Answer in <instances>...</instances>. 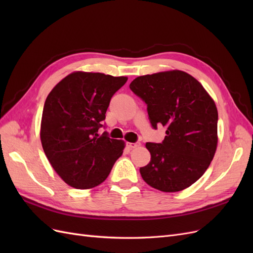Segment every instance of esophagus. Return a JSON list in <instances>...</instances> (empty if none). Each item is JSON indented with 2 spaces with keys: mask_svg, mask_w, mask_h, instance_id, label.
I'll list each match as a JSON object with an SVG mask.
<instances>
[{
  "mask_svg": "<svg viewBox=\"0 0 253 253\" xmlns=\"http://www.w3.org/2000/svg\"><path fill=\"white\" fill-rule=\"evenodd\" d=\"M139 145H140V142H128L127 143V147L131 149H135L137 147H139Z\"/></svg>",
  "mask_w": 253,
  "mask_h": 253,
  "instance_id": "34e87169",
  "label": "esophagus"
}]
</instances>
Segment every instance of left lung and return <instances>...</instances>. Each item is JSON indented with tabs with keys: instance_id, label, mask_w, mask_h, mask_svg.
I'll return each instance as SVG.
<instances>
[{
	"instance_id": "8db88e82",
	"label": "left lung",
	"mask_w": 253,
	"mask_h": 253,
	"mask_svg": "<svg viewBox=\"0 0 253 253\" xmlns=\"http://www.w3.org/2000/svg\"><path fill=\"white\" fill-rule=\"evenodd\" d=\"M129 88L147 104L152 127H166L162 143L145 144L151 160L139 170L143 180L163 192L190 187L202 177L215 154V103L200 82L181 71L140 76Z\"/></svg>"
}]
</instances>
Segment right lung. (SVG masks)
I'll use <instances>...</instances> for the list:
<instances>
[{"label":"right lung","mask_w":253,"mask_h":253,"mask_svg":"<svg viewBox=\"0 0 253 253\" xmlns=\"http://www.w3.org/2000/svg\"><path fill=\"white\" fill-rule=\"evenodd\" d=\"M126 77L76 72L61 80L44 103L41 142L48 162L67 185L94 188L108 177L125 142L112 139L103 120Z\"/></svg>","instance_id":"right-lung-1"}]
</instances>
